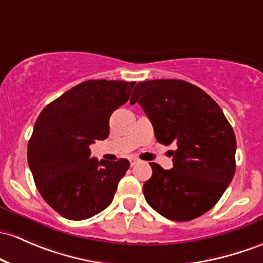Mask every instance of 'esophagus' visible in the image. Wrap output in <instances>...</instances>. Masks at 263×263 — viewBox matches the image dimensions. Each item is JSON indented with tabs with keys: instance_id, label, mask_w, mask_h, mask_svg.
Wrapping results in <instances>:
<instances>
[{
	"instance_id": "esophagus-1",
	"label": "esophagus",
	"mask_w": 263,
	"mask_h": 263,
	"mask_svg": "<svg viewBox=\"0 0 263 263\" xmlns=\"http://www.w3.org/2000/svg\"><path fill=\"white\" fill-rule=\"evenodd\" d=\"M138 162H140V160H138V158H136V157L129 158V164H131V166H135V164L138 163Z\"/></svg>"
}]
</instances>
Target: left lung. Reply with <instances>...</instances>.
<instances>
[{
    "mask_svg": "<svg viewBox=\"0 0 263 263\" xmlns=\"http://www.w3.org/2000/svg\"><path fill=\"white\" fill-rule=\"evenodd\" d=\"M129 102L140 103L158 142L177 146L174 168L149 163L152 176L143 184L147 203L171 221H191L210 211L236 170L235 132L220 106L181 80L142 81Z\"/></svg>",
    "mask_w": 263,
    "mask_h": 263,
    "instance_id": "1",
    "label": "left lung"
}]
</instances>
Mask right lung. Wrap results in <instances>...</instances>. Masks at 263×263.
Masks as SVG:
<instances>
[{
  "instance_id": "1",
  "label": "right lung",
  "mask_w": 263,
  "mask_h": 263,
  "mask_svg": "<svg viewBox=\"0 0 263 263\" xmlns=\"http://www.w3.org/2000/svg\"><path fill=\"white\" fill-rule=\"evenodd\" d=\"M135 83L85 81L37 117L28 141V166L43 200L65 218L86 220L114 200L128 160L91 158L89 145L108 137L109 117L128 101Z\"/></svg>"
}]
</instances>
